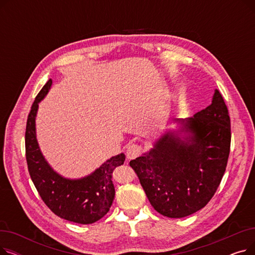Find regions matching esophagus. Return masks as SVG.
Returning a JSON list of instances; mask_svg holds the SVG:
<instances>
[{"label":"esophagus","mask_w":255,"mask_h":255,"mask_svg":"<svg viewBox=\"0 0 255 255\" xmlns=\"http://www.w3.org/2000/svg\"><path fill=\"white\" fill-rule=\"evenodd\" d=\"M141 151H142V148L140 144H137V143L130 144L126 151L127 159H134V158L138 157L140 155Z\"/></svg>","instance_id":"obj_1"}]
</instances>
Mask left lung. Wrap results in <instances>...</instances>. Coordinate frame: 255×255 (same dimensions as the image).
Masks as SVG:
<instances>
[{"label": "left lung", "instance_id": "8db88e82", "mask_svg": "<svg viewBox=\"0 0 255 255\" xmlns=\"http://www.w3.org/2000/svg\"><path fill=\"white\" fill-rule=\"evenodd\" d=\"M153 146L129 162L152 207L182 218L203 209L224 175L231 146V120L221 94L191 118L175 119Z\"/></svg>", "mask_w": 255, "mask_h": 255}]
</instances>
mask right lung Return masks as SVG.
Wrapping results in <instances>:
<instances>
[{
    "label": "right lung",
    "instance_id": "right-lung-1",
    "mask_svg": "<svg viewBox=\"0 0 255 255\" xmlns=\"http://www.w3.org/2000/svg\"><path fill=\"white\" fill-rule=\"evenodd\" d=\"M52 85L49 79L37 95L26 121L25 157L31 179L45 205L57 216L75 223L91 224L110 211L115 198L112 175L125 161L121 153L107 159L88 176L70 179L56 171L40 149L36 134V117Z\"/></svg>",
    "mask_w": 255,
    "mask_h": 255
}]
</instances>
